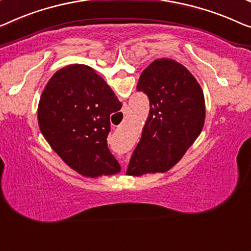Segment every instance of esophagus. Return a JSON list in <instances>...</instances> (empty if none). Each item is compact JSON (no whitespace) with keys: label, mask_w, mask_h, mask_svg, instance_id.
Here are the masks:
<instances>
[{"label":"esophagus","mask_w":251,"mask_h":251,"mask_svg":"<svg viewBox=\"0 0 251 251\" xmlns=\"http://www.w3.org/2000/svg\"><path fill=\"white\" fill-rule=\"evenodd\" d=\"M127 161H128V160H126V162H127Z\"/></svg>","instance_id":"obj_1"}]
</instances>
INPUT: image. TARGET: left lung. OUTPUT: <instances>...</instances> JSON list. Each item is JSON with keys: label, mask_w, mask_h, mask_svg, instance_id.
<instances>
[{"label": "left lung", "mask_w": 251, "mask_h": 251, "mask_svg": "<svg viewBox=\"0 0 251 251\" xmlns=\"http://www.w3.org/2000/svg\"><path fill=\"white\" fill-rule=\"evenodd\" d=\"M136 88L148 96L150 113L126 174L164 173L179 162L203 129V90L184 65L169 58L152 62Z\"/></svg>", "instance_id": "left-lung-1"}]
</instances>
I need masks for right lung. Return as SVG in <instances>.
Segmentation results:
<instances>
[{"label":"right lung","instance_id":"right-lung-1","mask_svg":"<svg viewBox=\"0 0 251 251\" xmlns=\"http://www.w3.org/2000/svg\"><path fill=\"white\" fill-rule=\"evenodd\" d=\"M122 108L91 67L73 64L57 71L40 97L38 124L51 149L85 177L115 175L121 166L107 147L110 115Z\"/></svg>","mask_w":251,"mask_h":251}]
</instances>
